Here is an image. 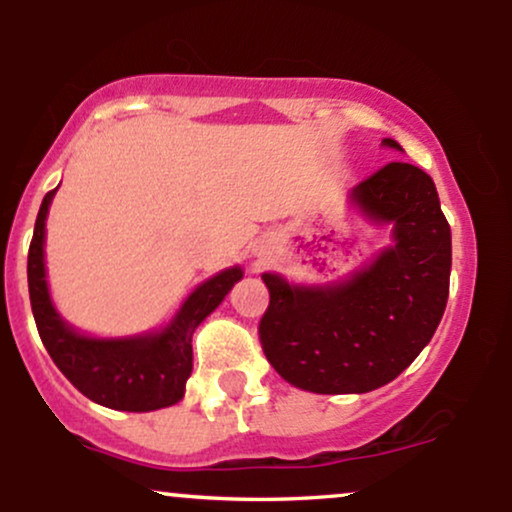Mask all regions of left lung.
I'll list each match as a JSON object with an SVG mask.
<instances>
[{"label":"left lung","instance_id":"left-lung-1","mask_svg":"<svg viewBox=\"0 0 512 512\" xmlns=\"http://www.w3.org/2000/svg\"><path fill=\"white\" fill-rule=\"evenodd\" d=\"M383 144L402 151L395 139ZM349 197L370 221L392 223V245L368 269L325 289L262 274L264 356L286 383L317 395H361L395 380L431 342L450 291V226L431 175L392 161Z\"/></svg>","mask_w":512,"mask_h":512}]
</instances>
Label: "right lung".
<instances>
[{
    "instance_id": "obj_1",
    "label": "right lung",
    "mask_w": 512,
    "mask_h": 512,
    "mask_svg": "<svg viewBox=\"0 0 512 512\" xmlns=\"http://www.w3.org/2000/svg\"><path fill=\"white\" fill-rule=\"evenodd\" d=\"M55 192L57 187L40 204L28 250L31 308L50 358L81 395L108 409L154 411L180 402L192 373V334L243 279V269H223L199 284L166 330L127 339L86 337L62 320L45 281V219Z\"/></svg>"
}]
</instances>
